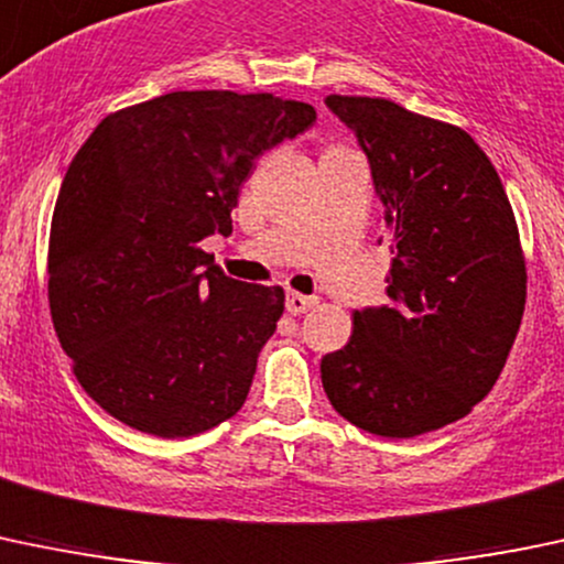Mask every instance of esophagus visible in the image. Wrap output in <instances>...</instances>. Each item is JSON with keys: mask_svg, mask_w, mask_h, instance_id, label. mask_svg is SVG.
Returning <instances> with one entry per match:
<instances>
[{"mask_svg": "<svg viewBox=\"0 0 564 564\" xmlns=\"http://www.w3.org/2000/svg\"><path fill=\"white\" fill-rule=\"evenodd\" d=\"M317 304L315 295H301V293H288V299H284V306H288L290 315H304V312H310L312 306Z\"/></svg>", "mask_w": 564, "mask_h": 564, "instance_id": "34e87169", "label": "esophagus"}]
</instances>
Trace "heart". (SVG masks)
Wrapping results in <instances>:
<instances>
[{"label": "heart", "instance_id": "b5f03b06", "mask_svg": "<svg viewBox=\"0 0 564 564\" xmlns=\"http://www.w3.org/2000/svg\"><path fill=\"white\" fill-rule=\"evenodd\" d=\"M334 149H339V147H334Z\"/></svg>", "mask_w": 564, "mask_h": 564}]
</instances>
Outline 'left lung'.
I'll return each mask as SVG.
<instances>
[{"label": "left lung", "mask_w": 564, "mask_h": 564, "mask_svg": "<svg viewBox=\"0 0 564 564\" xmlns=\"http://www.w3.org/2000/svg\"><path fill=\"white\" fill-rule=\"evenodd\" d=\"M358 135L391 241L388 304L352 312L321 364L328 402L380 437L434 432L495 388L527 304L513 208L484 149L386 97L328 95Z\"/></svg>", "instance_id": "8db88e82"}]
</instances>
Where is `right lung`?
<instances>
[{
    "label": "right lung",
    "mask_w": 564,
    "mask_h": 564,
    "mask_svg": "<svg viewBox=\"0 0 564 564\" xmlns=\"http://www.w3.org/2000/svg\"><path fill=\"white\" fill-rule=\"evenodd\" d=\"M315 116L269 91H171L108 113L73 156L51 219V321L116 421L193 437L241 410L284 290L230 280L200 241L234 234L254 160Z\"/></svg>",
    "instance_id": "obj_1"
}]
</instances>
